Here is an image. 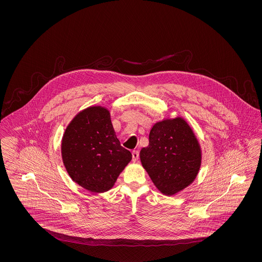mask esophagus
<instances>
[{
	"mask_svg": "<svg viewBox=\"0 0 262 262\" xmlns=\"http://www.w3.org/2000/svg\"><path fill=\"white\" fill-rule=\"evenodd\" d=\"M132 154H133V161H134V162H137L138 157H139V152H138L137 150H134V151L132 152Z\"/></svg>",
	"mask_w": 262,
	"mask_h": 262,
	"instance_id": "esophagus-1",
	"label": "esophagus"
}]
</instances>
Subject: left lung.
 Instances as JSON below:
<instances>
[{
  "label": "left lung",
  "mask_w": 262,
  "mask_h": 262,
  "mask_svg": "<svg viewBox=\"0 0 262 262\" xmlns=\"http://www.w3.org/2000/svg\"><path fill=\"white\" fill-rule=\"evenodd\" d=\"M142 167L165 195H174L195 180L201 166V148L192 128L182 117L155 123L149 144L139 153Z\"/></svg>",
  "instance_id": "left-lung-1"
}]
</instances>
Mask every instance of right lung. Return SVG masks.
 <instances>
[{"label":"right lung","instance_id":"right-lung-1","mask_svg":"<svg viewBox=\"0 0 262 262\" xmlns=\"http://www.w3.org/2000/svg\"><path fill=\"white\" fill-rule=\"evenodd\" d=\"M61 152L72 180L94 193L110 190L133 158L116 136L110 111L102 106L75 115L63 133Z\"/></svg>","mask_w":262,"mask_h":262}]
</instances>
